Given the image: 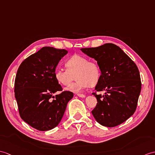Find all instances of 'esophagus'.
Returning <instances> with one entry per match:
<instances>
[{"label": "esophagus", "instance_id": "34e87169", "mask_svg": "<svg viewBox=\"0 0 155 155\" xmlns=\"http://www.w3.org/2000/svg\"><path fill=\"white\" fill-rule=\"evenodd\" d=\"M77 96L78 97H81V98H85L86 96L84 94H78Z\"/></svg>", "mask_w": 155, "mask_h": 155}]
</instances>
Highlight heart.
<instances>
[{"instance_id": "b5f03b06", "label": "heart", "mask_w": 155, "mask_h": 155, "mask_svg": "<svg viewBox=\"0 0 155 155\" xmlns=\"http://www.w3.org/2000/svg\"><path fill=\"white\" fill-rule=\"evenodd\" d=\"M67 69H56L54 76L59 84L67 86L76 77L77 81L68 86L65 90L74 93L81 92L88 86H95L100 78V69L94 61H88L86 57L74 55L65 63Z\"/></svg>"}]
</instances>
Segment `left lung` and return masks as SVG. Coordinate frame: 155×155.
<instances>
[{
    "label": "left lung",
    "instance_id": "left-lung-1",
    "mask_svg": "<svg viewBox=\"0 0 155 155\" xmlns=\"http://www.w3.org/2000/svg\"><path fill=\"white\" fill-rule=\"evenodd\" d=\"M81 50L97 61L101 71L95 90L106 92L103 96L92 93L98 102L92 111L93 116L100 125L108 127L124 123L135 111L141 92L137 67L123 50L113 44Z\"/></svg>",
    "mask_w": 155,
    "mask_h": 155
}]
</instances>
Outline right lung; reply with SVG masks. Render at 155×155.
<instances>
[{
    "instance_id": "add662e5",
    "label": "right lung",
    "mask_w": 155,
    "mask_h": 155,
    "mask_svg": "<svg viewBox=\"0 0 155 155\" xmlns=\"http://www.w3.org/2000/svg\"><path fill=\"white\" fill-rule=\"evenodd\" d=\"M65 49L44 47L28 57L18 69L14 93L21 118L39 131H48L58 125L73 93L62 91L54 72ZM54 100H53L52 99Z\"/></svg>"
}]
</instances>
